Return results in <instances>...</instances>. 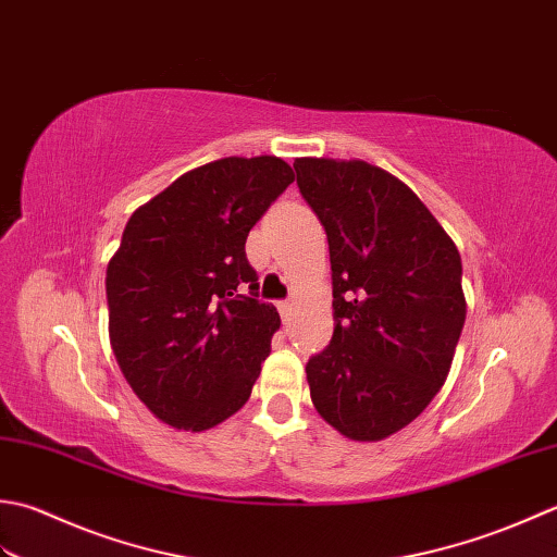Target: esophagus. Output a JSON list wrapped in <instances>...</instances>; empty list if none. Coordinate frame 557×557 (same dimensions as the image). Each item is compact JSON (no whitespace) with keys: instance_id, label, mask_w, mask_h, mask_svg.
<instances>
[{"instance_id":"34e87169","label":"esophagus","mask_w":557,"mask_h":557,"mask_svg":"<svg viewBox=\"0 0 557 557\" xmlns=\"http://www.w3.org/2000/svg\"><path fill=\"white\" fill-rule=\"evenodd\" d=\"M278 312H281V320H283V324H288V322H290V317H293V302H290V300H286V302H278Z\"/></svg>"}]
</instances>
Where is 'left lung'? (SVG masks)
Masks as SVG:
<instances>
[{
  "instance_id": "left-lung-1",
  "label": "left lung",
  "mask_w": 557,
  "mask_h": 557,
  "mask_svg": "<svg viewBox=\"0 0 557 557\" xmlns=\"http://www.w3.org/2000/svg\"><path fill=\"white\" fill-rule=\"evenodd\" d=\"M293 168L326 231L334 286L332 342L305 368L312 404L348 440L377 442L447 380L467 320L459 249L387 170L334 158Z\"/></svg>"
}]
</instances>
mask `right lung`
Returning a JSON list of instances; mask_svg holds the SVG:
<instances>
[{
  "instance_id": "add662e5",
  "label": "right lung",
  "mask_w": 557,
  "mask_h": 557,
  "mask_svg": "<svg viewBox=\"0 0 557 557\" xmlns=\"http://www.w3.org/2000/svg\"><path fill=\"white\" fill-rule=\"evenodd\" d=\"M293 180L276 156L221 158L127 221L106 276L110 346L163 423L201 433L252 394L281 317L257 300L245 240Z\"/></svg>"
}]
</instances>
